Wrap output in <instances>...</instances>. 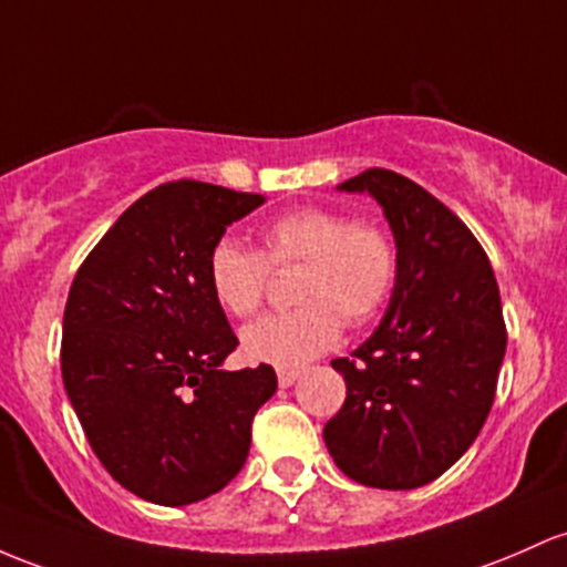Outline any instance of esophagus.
Segmentation results:
<instances>
[{"label": "esophagus", "instance_id": "34e87169", "mask_svg": "<svg viewBox=\"0 0 567 567\" xmlns=\"http://www.w3.org/2000/svg\"><path fill=\"white\" fill-rule=\"evenodd\" d=\"M298 374H301V371H296V369H279V371H277L279 388H293Z\"/></svg>", "mask_w": 567, "mask_h": 567}]
</instances>
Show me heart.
<instances>
[{
	"mask_svg": "<svg viewBox=\"0 0 567 567\" xmlns=\"http://www.w3.org/2000/svg\"><path fill=\"white\" fill-rule=\"evenodd\" d=\"M264 252L234 236L215 241L207 279L215 301L234 317L258 312L271 269L301 266L293 312L266 315L241 331V352L252 363L298 369L339 341L341 326H360L384 307L398 279V247L384 228L354 223L336 209L303 207L260 231Z\"/></svg>",
	"mask_w": 567,
	"mask_h": 567,
	"instance_id": "heart-1",
	"label": "heart"
}]
</instances>
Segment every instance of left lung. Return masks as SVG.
<instances>
[{
	"label": "left lung",
	"mask_w": 567,
	"mask_h": 567,
	"mask_svg": "<svg viewBox=\"0 0 567 567\" xmlns=\"http://www.w3.org/2000/svg\"><path fill=\"white\" fill-rule=\"evenodd\" d=\"M377 198L398 247L382 322L336 358L344 406L322 439L354 482L414 489L465 455L495 401L506 322L487 252L439 198L390 169L339 185Z\"/></svg>",
	"instance_id": "1"
}]
</instances>
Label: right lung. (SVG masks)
Returning <instances> with one entry per match:
<instances>
[{
	"mask_svg": "<svg viewBox=\"0 0 567 567\" xmlns=\"http://www.w3.org/2000/svg\"><path fill=\"white\" fill-rule=\"evenodd\" d=\"M258 193L179 179L136 198L74 277L61 377L91 450L128 493L188 506L245 465L271 365L223 371L239 344L207 279L209 250Z\"/></svg>",
	"mask_w": 567,
	"mask_h": 567,
	"instance_id": "1",
	"label": "right lung"
}]
</instances>
